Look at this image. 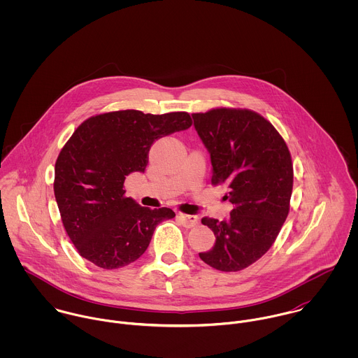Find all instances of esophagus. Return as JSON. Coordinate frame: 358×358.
<instances>
[{
	"label": "esophagus",
	"instance_id": "34e87169",
	"mask_svg": "<svg viewBox=\"0 0 358 358\" xmlns=\"http://www.w3.org/2000/svg\"><path fill=\"white\" fill-rule=\"evenodd\" d=\"M179 217L182 220V223L185 224V227H194L199 224V217L194 215H186V213H179Z\"/></svg>",
	"mask_w": 358,
	"mask_h": 358
}]
</instances>
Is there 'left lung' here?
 I'll list each match as a JSON object with an SVG mask.
<instances>
[{"label": "left lung", "instance_id": "8db88e82", "mask_svg": "<svg viewBox=\"0 0 358 358\" xmlns=\"http://www.w3.org/2000/svg\"><path fill=\"white\" fill-rule=\"evenodd\" d=\"M192 115L210 154V182L224 185L233 204L224 220L201 219L216 241L200 257L216 270L240 271L271 248L288 216L291 153L271 122L252 110L217 107Z\"/></svg>", "mask_w": 358, "mask_h": 358}]
</instances>
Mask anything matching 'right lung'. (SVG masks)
Here are the masks:
<instances>
[{
  "mask_svg": "<svg viewBox=\"0 0 358 358\" xmlns=\"http://www.w3.org/2000/svg\"><path fill=\"white\" fill-rule=\"evenodd\" d=\"M193 124L190 114L103 113L85 120L55 164L53 192L67 236L78 254L106 270L145 254L158 223L175 217L171 208L150 209L125 196L124 182L145 172L154 142Z\"/></svg>",
  "mask_w": 358,
  "mask_h": 358,
  "instance_id": "right-lung-1",
  "label": "right lung"
}]
</instances>
